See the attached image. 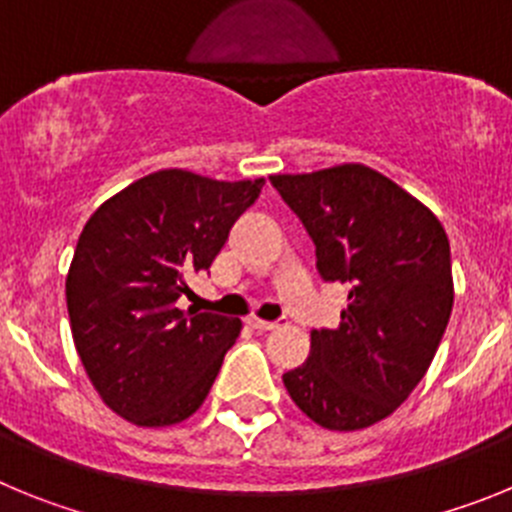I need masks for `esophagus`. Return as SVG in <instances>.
<instances>
[{"instance_id": "obj_1", "label": "esophagus", "mask_w": 512, "mask_h": 512, "mask_svg": "<svg viewBox=\"0 0 512 512\" xmlns=\"http://www.w3.org/2000/svg\"><path fill=\"white\" fill-rule=\"evenodd\" d=\"M248 323H251V328L256 330H277L279 325H282L279 320H259V318H251Z\"/></svg>"}]
</instances>
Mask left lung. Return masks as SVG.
Wrapping results in <instances>:
<instances>
[{
    "label": "left lung",
    "instance_id": "8db88e82",
    "mask_svg": "<svg viewBox=\"0 0 512 512\" xmlns=\"http://www.w3.org/2000/svg\"><path fill=\"white\" fill-rule=\"evenodd\" d=\"M269 182L310 233L320 277L351 287L338 328L312 330L310 356L284 374V387L328 431L369 428L408 400L449 325L446 230L423 202L364 164Z\"/></svg>",
    "mask_w": 512,
    "mask_h": 512
}]
</instances>
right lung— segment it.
Instances as JSON below:
<instances>
[{"label":"right lung","instance_id":"add662e5","mask_svg":"<svg viewBox=\"0 0 512 512\" xmlns=\"http://www.w3.org/2000/svg\"><path fill=\"white\" fill-rule=\"evenodd\" d=\"M264 179L217 182L184 169L143 176L94 210L66 277L71 333L112 413L166 428L200 410L241 320L179 310Z\"/></svg>","mask_w":512,"mask_h":512}]
</instances>
